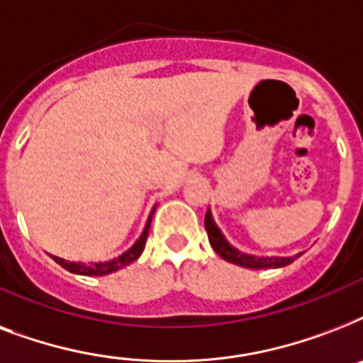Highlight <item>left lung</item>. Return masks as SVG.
<instances>
[{
  "mask_svg": "<svg viewBox=\"0 0 363 363\" xmlns=\"http://www.w3.org/2000/svg\"><path fill=\"white\" fill-rule=\"evenodd\" d=\"M205 230H207V235H209L211 247L215 248V252L220 258H224L226 262H232L235 265H241V267H247V269H275V267H284V265L292 264L294 259L301 256V254H298V256H288V258H281V256L264 258V256H252V254L239 252L238 248H233L224 239L220 230L216 228L215 220L211 216V211H207V215H205Z\"/></svg>",
  "mask_w": 363,
  "mask_h": 363,
  "instance_id": "8db88e82",
  "label": "left lung"
}]
</instances>
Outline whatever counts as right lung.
Here are the masks:
<instances>
[{
	"instance_id": "right-lung-1",
	"label": "right lung",
	"mask_w": 363,
	"mask_h": 363,
	"mask_svg": "<svg viewBox=\"0 0 363 363\" xmlns=\"http://www.w3.org/2000/svg\"><path fill=\"white\" fill-rule=\"evenodd\" d=\"M152 215H154V209L150 213L147 220V226L143 230L141 238L137 239V242L130 250H125L122 256L118 258L111 259V262H105V264H82V262H67V259H62L58 256H52L54 262L60 264L64 269L71 271V273H77V275H94V277H101V275H109V273H115V271L122 269L125 265H130L131 262H135L139 256H141L143 248H145V242H147L148 238V228H150V220H152Z\"/></svg>"
}]
</instances>
